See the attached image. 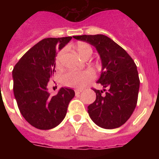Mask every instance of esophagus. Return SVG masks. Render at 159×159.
<instances>
[{
    "instance_id": "1",
    "label": "esophagus",
    "mask_w": 159,
    "mask_h": 159,
    "mask_svg": "<svg viewBox=\"0 0 159 159\" xmlns=\"http://www.w3.org/2000/svg\"><path fill=\"white\" fill-rule=\"evenodd\" d=\"M75 95L76 96H78V95H80V94L81 93V91H79V90H75Z\"/></svg>"
}]
</instances>
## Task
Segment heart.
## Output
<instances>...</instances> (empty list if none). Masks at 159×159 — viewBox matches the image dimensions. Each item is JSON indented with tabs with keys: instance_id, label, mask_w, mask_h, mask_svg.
I'll use <instances>...</instances> for the list:
<instances>
[{
	"instance_id": "1",
	"label": "heart",
	"mask_w": 159,
	"mask_h": 159,
	"mask_svg": "<svg viewBox=\"0 0 159 159\" xmlns=\"http://www.w3.org/2000/svg\"><path fill=\"white\" fill-rule=\"evenodd\" d=\"M76 50L79 55L82 58H85L92 54V48L90 44L84 42H80L76 45ZM65 52V49H63L58 53L57 57V65L60 64V60ZM94 78V73L90 70L83 71H67L60 77V82L67 87L75 88H84L89 81Z\"/></svg>"
}]
</instances>
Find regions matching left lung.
I'll use <instances>...</instances> for the list:
<instances>
[{"label": "left lung", "instance_id": "1", "mask_svg": "<svg viewBox=\"0 0 159 159\" xmlns=\"http://www.w3.org/2000/svg\"><path fill=\"white\" fill-rule=\"evenodd\" d=\"M73 37L93 45L102 64L96 82L102 85V90L94 89L96 99L88 107L90 118L102 128L121 127L131 116L137 104L140 82L136 64L123 48L104 35Z\"/></svg>", "mask_w": 159, "mask_h": 159}]
</instances>
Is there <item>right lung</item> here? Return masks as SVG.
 <instances>
[{"label":"right lung","mask_w":159,"mask_h":159,"mask_svg":"<svg viewBox=\"0 0 159 159\" xmlns=\"http://www.w3.org/2000/svg\"><path fill=\"white\" fill-rule=\"evenodd\" d=\"M71 36L45 38L24 55L12 70L13 93L25 120L40 130L58 126L65 118L74 90L61 88L51 95L48 84L54 75L57 50H61Z\"/></svg>","instance_id":"add662e5"}]
</instances>
